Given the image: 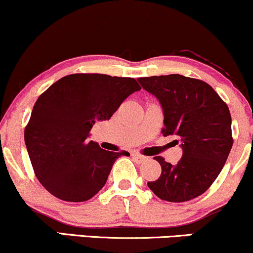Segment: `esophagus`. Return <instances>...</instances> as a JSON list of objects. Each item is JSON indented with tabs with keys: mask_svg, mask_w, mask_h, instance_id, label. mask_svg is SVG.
Masks as SVG:
<instances>
[{
	"mask_svg": "<svg viewBox=\"0 0 253 253\" xmlns=\"http://www.w3.org/2000/svg\"><path fill=\"white\" fill-rule=\"evenodd\" d=\"M132 157H133V160H135L136 163H143L147 161V157L143 155H139V154H136V153L132 154Z\"/></svg>",
	"mask_w": 253,
	"mask_h": 253,
	"instance_id": "34e87169",
	"label": "esophagus"
}]
</instances>
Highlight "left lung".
Listing matches in <instances>:
<instances>
[{
    "instance_id": "1",
    "label": "left lung",
    "mask_w": 253,
    "mask_h": 253,
    "mask_svg": "<svg viewBox=\"0 0 253 253\" xmlns=\"http://www.w3.org/2000/svg\"><path fill=\"white\" fill-rule=\"evenodd\" d=\"M142 87L157 98L163 110V135H175L182 149L176 165L161 156V176L148 182L160 199L183 203L210 188L220 174L233 139L231 114L224 100L203 80L180 74L137 79Z\"/></svg>"
}]
</instances>
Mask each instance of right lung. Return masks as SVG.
Returning a JSON list of instances; mask_svg holds the SVG:
<instances>
[{
    "mask_svg": "<svg viewBox=\"0 0 253 253\" xmlns=\"http://www.w3.org/2000/svg\"><path fill=\"white\" fill-rule=\"evenodd\" d=\"M133 78L70 74L38 98L25 129V143L38 180L50 194L86 201L105 185L123 153L87 141L98 121H108L124 99L139 91Z\"/></svg>",
    "mask_w": 253,
    "mask_h": 253,
    "instance_id": "1",
    "label": "right lung"
}]
</instances>
